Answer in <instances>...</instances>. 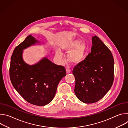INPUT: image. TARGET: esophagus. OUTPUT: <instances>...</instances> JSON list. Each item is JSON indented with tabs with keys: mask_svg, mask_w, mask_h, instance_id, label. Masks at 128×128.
<instances>
[{
	"mask_svg": "<svg viewBox=\"0 0 128 128\" xmlns=\"http://www.w3.org/2000/svg\"><path fill=\"white\" fill-rule=\"evenodd\" d=\"M66 74H69L71 71V70L69 68H66Z\"/></svg>",
	"mask_w": 128,
	"mask_h": 128,
	"instance_id": "esophagus-1",
	"label": "esophagus"
}]
</instances>
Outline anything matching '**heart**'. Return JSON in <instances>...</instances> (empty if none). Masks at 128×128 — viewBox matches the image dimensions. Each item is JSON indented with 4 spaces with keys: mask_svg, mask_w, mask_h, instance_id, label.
I'll list each match as a JSON object with an SVG mask.
<instances>
[{
    "mask_svg": "<svg viewBox=\"0 0 128 128\" xmlns=\"http://www.w3.org/2000/svg\"><path fill=\"white\" fill-rule=\"evenodd\" d=\"M78 40H70L64 44L62 49L66 52H69L67 59L68 61L72 65H78L82 62L84 59L87 52V46L84 43H80ZM56 57L60 63H62L64 61L63 56L59 50L56 52Z\"/></svg>",
    "mask_w": 128,
    "mask_h": 128,
    "instance_id": "obj_1",
    "label": "heart"
}]
</instances>
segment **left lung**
Wrapping results in <instances>:
<instances>
[{"mask_svg":"<svg viewBox=\"0 0 128 128\" xmlns=\"http://www.w3.org/2000/svg\"><path fill=\"white\" fill-rule=\"evenodd\" d=\"M91 52L72 71L74 93L85 103L101 99L110 89L114 80V59L106 46L97 36L92 38Z\"/></svg>","mask_w":128,"mask_h":128,"instance_id":"8db88e82","label":"left lung"}]
</instances>
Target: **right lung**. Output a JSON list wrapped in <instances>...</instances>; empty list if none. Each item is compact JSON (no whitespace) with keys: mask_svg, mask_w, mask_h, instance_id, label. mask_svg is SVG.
Returning <instances> with one entry per match:
<instances>
[{"mask_svg":"<svg viewBox=\"0 0 128 128\" xmlns=\"http://www.w3.org/2000/svg\"><path fill=\"white\" fill-rule=\"evenodd\" d=\"M39 42L29 35L14 48L11 57L10 76L14 88L26 101L44 106L54 99L60 81L66 76V70L64 66L52 63L47 57L32 65L24 62L23 50Z\"/></svg>","mask_w":128,"mask_h":128,"instance_id":"add662e5","label":"right lung"}]
</instances>
